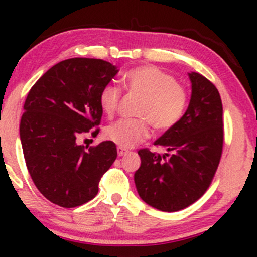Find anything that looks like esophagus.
<instances>
[{
    "label": "esophagus",
    "instance_id": "34e87169",
    "mask_svg": "<svg viewBox=\"0 0 257 257\" xmlns=\"http://www.w3.org/2000/svg\"><path fill=\"white\" fill-rule=\"evenodd\" d=\"M116 153H118V157H124V155L128 154V150H126L125 148L118 147L116 148Z\"/></svg>",
    "mask_w": 257,
    "mask_h": 257
}]
</instances>
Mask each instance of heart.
<instances>
[{"label": "heart", "instance_id": "heart-1", "mask_svg": "<svg viewBox=\"0 0 257 257\" xmlns=\"http://www.w3.org/2000/svg\"><path fill=\"white\" fill-rule=\"evenodd\" d=\"M123 85L129 93L142 95L136 114L138 119H120L107 126L108 141L123 148H131L149 134V123L158 132L173 128L183 116L188 102L185 89L177 79L154 66H141L126 72ZM120 90L113 84L105 85L99 95V104L107 116L116 112Z\"/></svg>", "mask_w": 257, "mask_h": 257}]
</instances>
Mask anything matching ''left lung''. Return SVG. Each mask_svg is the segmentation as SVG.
<instances>
[{"label":"left lung","instance_id":"left-lung-1","mask_svg":"<svg viewBox=\"0 0 257 257\" xmlns=\"http://www.w3.org/2000/svg\"><path fill=\"white\" fill-rule=\"evenodd\" d=\"M188 76L191 83L188 109L154 142L167 153L138 152L137 191L144 203L160 211H179L195 203L209 188L221 158L224 123L219 90L200 73Z\"/></svg>","mask_w":257,"mask_h":257}]
</instances>
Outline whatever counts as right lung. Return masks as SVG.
Here are the masks:
<instances>
[{"mask_svg": "<svg viewBox=\"0 0 257 257\" xmlns=\"http://www.w3.org/2000/svg\"><path fill=\"white\" fill-rule=\"evenodd\" d=\"M118 72L103 59L69 58L49 68L26 98L20 123L26 165L40 193L56 205L92 200L116 159L113 142L84 150L77 138L100 123V92Z\"/></svg>", "mask_w": 257, "mask_h": 257, "instance_id": "obj_1", "label": "right lung"}]
</instances>
